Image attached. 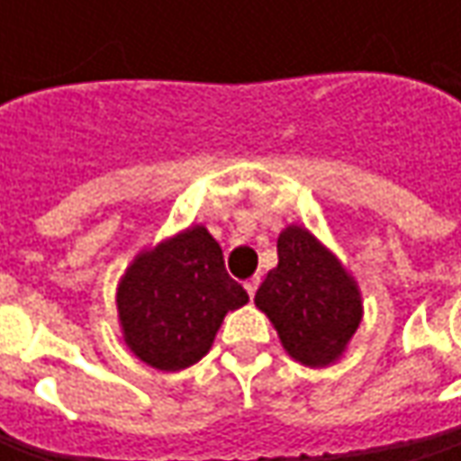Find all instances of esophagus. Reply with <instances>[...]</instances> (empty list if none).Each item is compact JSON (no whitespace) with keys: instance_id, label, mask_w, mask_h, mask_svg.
<instances>
[{"instance_id":"obj_1","label":"esophagus","mask_w":461,"mask_h":461,"mask_svg":"<svg viewBox=\"0 0 461 461\" xmlns=\"http://www.w3.org/2000/svg\"><path fill=\"white\" fill-rule=\"evenodd\" d=\"M258 282H261L258 276H251V279H246V285H243V287H246V293H249V297H254V294H257Z\"/></svg>"}]
</instances>
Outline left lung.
Segmentation results:
<instances>
[{
  "mask_svg": "<svg viewBox=\"0 0 461 461\" xmlns=\"http://www.w3.org/2000/svg\"><path fill=\"white\" fill-rule=\"evenodd\" d=\"M275 269L257 290V308L272 321L294 362L328 366L346 354L364 318L354 275L305 225H287L276 239Z\"/></svg>",
  "mask_w": 461,
  "mask_h": 461,
  "instance_id": "left-lung-1",
  "label": "left lung"
}]
</instances>
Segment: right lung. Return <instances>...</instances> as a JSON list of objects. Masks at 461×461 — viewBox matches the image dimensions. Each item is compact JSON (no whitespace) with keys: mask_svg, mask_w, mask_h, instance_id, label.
<instances>
[{"mask_svg":"<svg viewBox=\"0 0 461 461\" xmlns=\"http://www.w3.org/2000/svg\"><path fill=\"white\" fill-rule=\"evenodd\" d=\"M115 303L122 341L135 357L158 372H179L203 359L222 318L249 294L228 276L210 230L189 225L135 254Z\"/></svg>","mask_w":461,"mask_h":461,"instance_id":"add662e5","label":"right lung"}]
</instances>
